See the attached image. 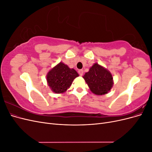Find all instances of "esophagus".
<instances>
[{
    "mask_svg": "<svg viewBox=\"0 0 152 152\" xmlns=\"http://www.w3.org/2000/svg\"><path fill=\"white\" fill-rule=\"evenodd\" d=\"M78 72H79V74L80 76H82V75H83V73H84L83 70H79V71H78Z\"/></svg>",
    "mask_w": 152,
    "mask_h": 152,
    "instance_id": "1",
    "label": "esophagus"
}]
</instances>
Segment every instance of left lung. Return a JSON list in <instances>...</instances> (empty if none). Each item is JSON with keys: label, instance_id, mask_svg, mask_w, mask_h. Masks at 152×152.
Instances as JSON below:
<instances>
[{"label": "left lung", "instance_id": "8db88e82", "mask_svg": "<svg viewBox=\"0 0 152 152\" xmlns=\"http://www.w3.org/2000/svg\"><path fill=\"white\" fill-rule=\"evenodd\" d=\"M83 78L92 93L96 95L107 94L113 85L111 73L98 63H94Z\"/></svg>", "mask_w": 152, "mask_h": 152}]
</instances>
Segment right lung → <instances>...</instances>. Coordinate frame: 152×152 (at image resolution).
<instances>
[{
	"label": "right lung",
	"instance_id": "1",
	"mask_svg": "<svg viewBox=\"0 0 152 152\" xmlns=\"http://www.w3.org/2000/svg\"><path fill=\"white\" fill-rule=\"evenodd\" d=\"M77 77L79 74L74 69L60 62L48 73L46 79L50 89L54 93L59 94L66 91Z\"/></svg>",
	"mask_w": 152,
	"mask_h": 152
}]
</instances>
